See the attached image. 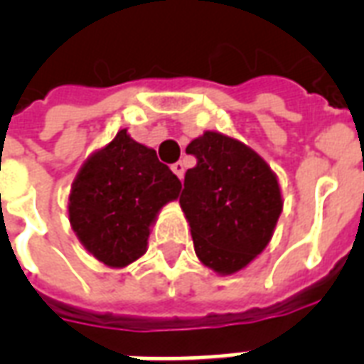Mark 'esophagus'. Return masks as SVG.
Returning <instances> with one entry per match:
<instances>
[{"instance_id": "obj_1", "label": "esophagus", "mask_w": 364, "mask_h": 364, "mask_svg": "<svg viewBox=\"0 0 364 364\" xmlns=\"http://www.w3.org/2000/svg\"><path fill=\"white\" fill-rule=\"evenodd\" d=\"M171 170H173V173H176L179 179H183V176H185V164H183L181 160L176 162V164H171Z\"/></svg>"}]
</instances>
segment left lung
Masks as SVG:
<instances>
[{
  "label": "left lung",
  "instance_id": "obj_1",
  "mask_svg": "<svg viewBox=\"0 0 364 364\" xmlns=\"http://www.w3.org/2000/svg\"><path fill=\"white\" fill-rule=\"evenodd\" d=\"M196 166L179 196L191 223L194 251L205 266L232 274L270 242L282 213L276 176L259 154L217 132L188 143Z\"/></svg>",
  "mask_w": 364,
  "mask_h": 364
}]
</instances>
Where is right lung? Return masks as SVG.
<instances>
[{
    "instance_id": "obj_1",
    "label": "right lung",
    "mask_w": 364,
    "mask_h": 364,
    "mask_svg": "<svg viewBox=\"0 0 364 364\" xmlns=\"http://www.w3.org/2000/svg\"><path fill=\"white\" fill-rule=\"evenodd\" d=\"M179 191L181 181L156 151L121 130L79 171L70 194L71 227L96 259L121 268L145 253L151 223Z\"/></svg>"
}]
</instances>
